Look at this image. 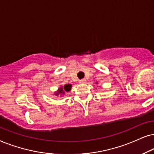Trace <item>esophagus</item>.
<instances>
[{
    "mask_svg": "<svg viewBox=\"0 0 154 154\" xmlns=\"http://www.w3.org/2000/svg\"><path fill=\"white\" fill-rule=\"evenodd\" d=\"M85 82H86V80H85V79H80V80L79 81V82L81 83V84H83V83H85Z\"/></svg>",
    "mask_w": 154,
    "mask_h": 154,
    "instance_id": "obj_1",
    "label": "esophagus"
}]
</instances>
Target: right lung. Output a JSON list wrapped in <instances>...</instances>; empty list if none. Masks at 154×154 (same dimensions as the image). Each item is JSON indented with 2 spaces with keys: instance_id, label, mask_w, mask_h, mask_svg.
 I'll list each match as a JSON object with an SVG mask.
<instances>
[{
  "instance_id": "add662e5",
  "label": "right lung",
  "mask_w": 154,
  "mask_h": 154,
  "mask_svg": "<svg viewBox=\"0 0 154 154\" xmlns=\"http://www.w3.org/2000/svg\"><path fill=\"white\" fill-rule=\"evenodd\" d=\"M71 87H72L71 85H65L64 86V87H61L60 89H59L58 91H57L55 94H56V96L59 95L60 94H61V95H63V94H65V91H69V90L71 89Z\"/></svg>"
}]
</instances>
